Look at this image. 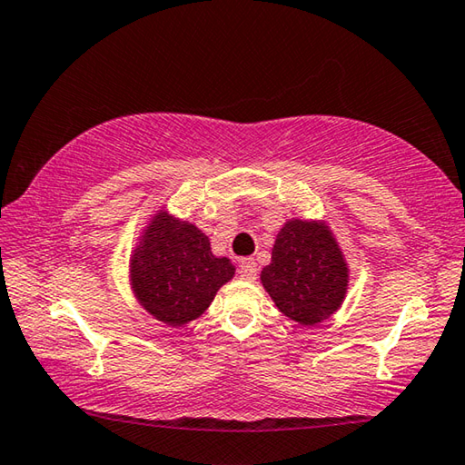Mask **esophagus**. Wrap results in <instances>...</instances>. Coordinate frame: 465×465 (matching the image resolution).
Instances as JSON below:
<instances>
[{
	"label": "esophagus",
	"instance_id": "esophagus-1",
	"mask_svg": "<svg viewBox=\"0 0 465 465\" xmlns=\"http://www.w3.org/2000/svg\"><path fill=\"white\" fill-rule=\"evenodd\" d=\"M238 274L242 281H254L256 274H258V268H256V262L252 258H243L240 262V268H238Z\"/></svg>",
	"mask_w": 465,
	"mask_h": 465
}]
</instances>
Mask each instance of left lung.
I'll return each instance as SVG.
<instances>
[{
    "mask_svg": "<svg viewBox=\"0 0 465 465\" xmlns=\"http://www.w3.org/2000/svg\"><path fill=\"white\" fill-rule=\"evenodd\" d=\"M260 282L282 315L313 327L343 305L350 266L325 219L291 217L276 233Z\"/></svg>",
    "mask_w": 465,
    "mask_h": 465,
    "instance_id": "obj_1",
    "label": "left lung"
}]
</instances>
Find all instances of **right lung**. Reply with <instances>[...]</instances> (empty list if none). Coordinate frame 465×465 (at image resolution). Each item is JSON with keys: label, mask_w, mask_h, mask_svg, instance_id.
<instances>
[{"label": "right lung", "mask_w": 465, "mask_h": 465, "mask_svg": "<svg viewBox=\"0 0 465 465\" xmlns=\"http://www.w3.org/2000/svg\"><path fill=\"white\" fill-rule=\"evenodd\" d=\"M233 274L232 260L215 256L207 235L166 207L152 213L128 264L134 297L168 327H184L203 315Z\"/></svg>", "instance_id": "obj_1"}]
</instances>
